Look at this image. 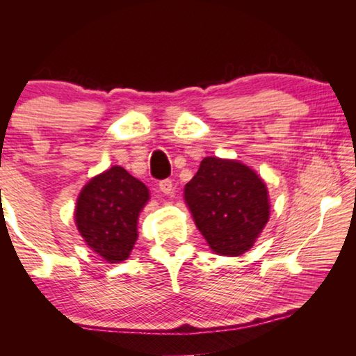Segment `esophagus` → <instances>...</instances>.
I'll use <instances>...</instances> for the list:
<instances>
[{
	"label": "esophagus",
	"mask_w": 356,
	"mask_h": 356,
	"mask_svg": "<svg viewBox=\"0 0 356 356\" xmlns=\"http://www.w3.org/2000/svg\"><path fill=\"white\" fill-rule=\"evenodd\" d=\"M159 186H160V191L163 193V195H171V193H172V182H171L170 179L161 180V182L159 184Z\"/></svg>",
	"instance_id": "esophagus-1"
}]
</instances>
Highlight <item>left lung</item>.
Returning <instances> with one entry per match:
<instances>
[{"instance_id":"left-lung-1","label":"left lung","mask_w":356,"mask_h":356,"mask_svg":"<svg viewBox=\"0 0 356 356\" xmlns=\"http://www.w3.org/2000/svg\"><path fill=\"white\" fill-rule=\"evenodd\" d=\"M184 200L210 250L221 256L251 250L270 218L267 185L238 160L206 156Z\"/></svg>"}]
</instances>
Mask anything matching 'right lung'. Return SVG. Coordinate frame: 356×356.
I'll return each instance as SVG.
<instances>
[{
    "label": "right lung",
    "instance_id": "1",
    "mask_svg": "<svg viewBox=\"0 0 356 356\" xmlns=\"http://www.w3.org/2000/svg\"><path fill=\"white\" fill-rule=\"evenodd\" d=\"M150 200L141 180L122 166L94 176L76 197L74 220L78 232L108 264L125 261L138 238V218Z\"/></svg>",
    "mask_w": 356,
    "mask_h": 356
}]
</instances>
